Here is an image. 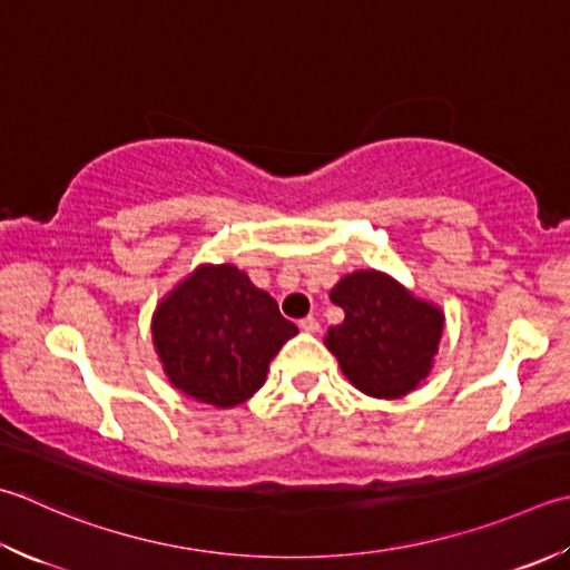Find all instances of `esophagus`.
<instances>
[{
	"mask_svg": "<svg viewBox=\"0 0 570 570\" xmlns=\"http://www.w3.org/2000/svg\"><path fill=\"white\" fill-rule=\"evenodd\" d=\"M298 328L306 331V333H316V331L321 328V323H318V318H314V316H306V318L298 321Z\"/></svg>",
	"mask_w": 570,
	"mask_h": 570,
	"instance_id": "esophagus-1",
	"label": "esophagus"
}]
</instances>
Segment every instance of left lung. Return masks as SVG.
<instances>
[{
  "mask_svg": "<svg viewBox=\"0 0 570 570\" xmlns=\"http://www.w3.org/2000/svg\"><path fill=\"white\" fill-rule=\"evenodd\" d=\"M345 311L326 345L345 377L371 397H403L430 373L444 316L381 272H355L331 292Z\"/></svg>",
  "mask_w": 570,
  "mask_h": 570,
  "instance_id": "1",
  "label": "left lung"
}]
</instances>
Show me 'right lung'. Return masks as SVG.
Instances as JSON below:
<instances>
[{
  "mask_svg": "<svg viewBox=\"0 0 570 570\" xmlns=\"http://www.w3.org/2000/svg\"><path fill=\"white\" fill-rule=\"evenodd\" d=\"M298 328L237 266H199L158 306L153 343L177 390L234 407L266 381L269 363Z\"/></svg>",
  "mask_w": 570,
  "mask_h": 570,
  "instance_id": "right-lung-1",
  "label": "right lung"
}]
</instances>
